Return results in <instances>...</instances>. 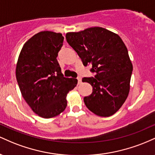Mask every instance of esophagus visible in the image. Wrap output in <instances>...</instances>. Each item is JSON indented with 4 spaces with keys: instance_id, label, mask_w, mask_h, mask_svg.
Listing matches in <instances>:
<instances>
[{
    "instance_id": "34e87169",
    "label": "esophagus",
    "mask_w": 155,
    "mask_h": 155,
    "mask_svg": "<svg viewBox=\"0 0 155 155\" xmlns=\"http://www.w3.org/2000/svg\"><path fill=\"white\" fill-rule=\"evenodd\" d=\"M77 80H78V84H80L81 83V77H78L77 78Z\"/></svg>"
}]
</instances>
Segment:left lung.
Here are the masks:
<instances>
[{
	"mask_svg": "<svg viewBox=\"0 0 155 155\" xmlns=\"http://www.w3.org/2000/svg\"><path fill=\"white\" fill-rule=\"evenodd\" d=\"M66 40L83 65L92 64L95 78H83L92 85L91 95L84 97L90 111L110 117L122 107L130 92L133 65L127 47L117 33L101 27L66 33Z\"/></svg>",
	"mask_w": 155,
	"mask_h": 155,
	"instance_id": "obj_1",
	"label": "left lung"
}]
</instances>
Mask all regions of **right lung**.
Here are the masks:
<instances>
[{"label": "right lung", "instance_id": "add662e5", "mask_svg": "<svg viewBox=\"0 0 155 155\" xmlns=\"http://www.w3.org/2000/svg\"><path fill=\"white\" fill-rule=\"evenodd\" d=\"M61 33L41 31L25 42L19 53L16 77L27 104L42 118H52L65 109L68 93L78 80L63 77L57 60L63 46Z\"/></svg>", "mask_w": 155, "mask_h": 155}]
</instances>
